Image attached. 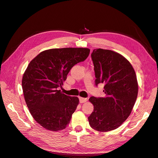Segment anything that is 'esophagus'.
<instances>
[{"mask_svg":"<svg viewBox=\"0 0 158 158\" xmlns=\"http://www.w3.org/2000/svg\"><path fill=\"white\" fill-rule=\"evenodd\" d=\"M79 99H80V103H84V102H87V98H81L80 97L79 98Z\"/></svg>","mask_w":158,"mask_h":158,"instance_id":"obj_1","label":"esophagus"}]
</instances>
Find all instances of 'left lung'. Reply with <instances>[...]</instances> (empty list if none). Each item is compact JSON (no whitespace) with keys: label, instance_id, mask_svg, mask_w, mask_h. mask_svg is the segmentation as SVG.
I'll use <instances>...</instances> for the list:
<instances>
[{"label":"left lung","instance_id":"1","mask_svg":"<svg viewBox=\"0 0 158 158\" xmlns=\"http://www.w3.org/2000/svg\"><path fill=\"white\" fill-rule=\"evenodd\" d=\"M95 85L103 83V98L91 97L94 111L88 117L90 127L107 132L120 127L130 115L138 95L135 71L129 61L118 52L97 49L92 52Z\"/></svg>","mask_w":158,"mask_h":158}]
</instances>
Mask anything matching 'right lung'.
I'll use <instances>...</instances> for the list:
<instances>
[{
    "mask_svg": "<svg viewBox=\"0 0 158 158\" xmlns=\"http://www.w3.org/2000/svg\"><path fill=\"white\" fill-rule=\"evenodd\" d=\"M88 48L51 49L33 59L22 77L23 95L35 121L47 130L59 131L69 124L77 107V97L58 90L73 66L87 59Z\"/></svg>",
    "mask_w": 158,
    "mask_h": 158,
    "instance_id": "right-lung-1",
    "label": "right lung"
}]
</instances>
